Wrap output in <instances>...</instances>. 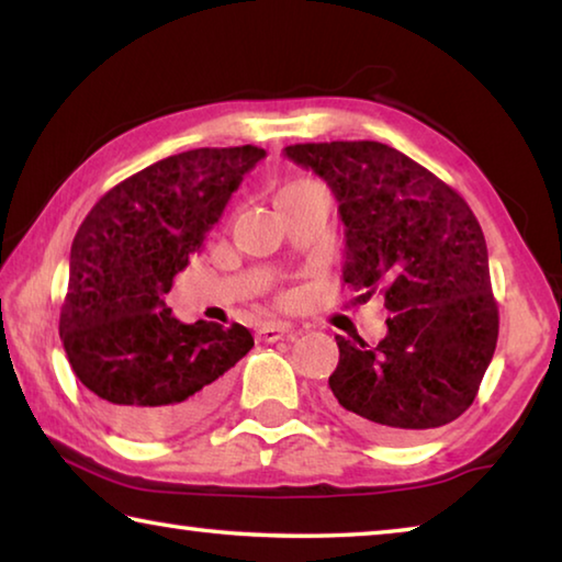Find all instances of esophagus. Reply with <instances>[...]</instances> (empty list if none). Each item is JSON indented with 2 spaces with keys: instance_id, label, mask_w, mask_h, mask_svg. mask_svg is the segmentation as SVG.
Segmentation results:
<instances>
[{
  "instance_id": "34e87169",
  "label": "esophagus",
  "mask_w": 562,
  "mask_h": 562,
  "mask_svg": "<svg viewBox=\"0 0 562 562\" xmlns=\"http://www.w3.org/2000/svg\"><path fill=\"white\" fill-rule=\"evenodd\" d=\"M290 327L288 325H282V322H268V325H262L260 329H258V337L262 339V341H278V339H282L284 335H290Z\"/></svg>"
}]
</instances>
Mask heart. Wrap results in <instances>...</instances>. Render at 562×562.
Instances as JSON below:
<instances>
[{"label":"heart","instance_id":"heart-1","mask_svg":"<svg viewBox=\"0 0 562 562\" xmlns=\"http://www.w3.org/2000/svg\"><path fill=\"white\" fill-rule=\"evenodd\" d=\"M310 186H315V183H310V180H292V183H288L280 190V195H288V193H294V190H302V188H310Z\"/></svg>","mask_w":562,"mask_h":562}]
</instances>
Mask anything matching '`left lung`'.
<instances>
[{"label": "left lung", "instance_id": "left-lung-1", "mask_svg": "<svg viewBox=\"0 0 562 562\" xmlns=\"http://www.w3.org/2000/svg\"><path fill=\"white\" fill-rule=\"evenodd\" d=\"M284 156L337 198L341 280L359 292L357 304L379 292L392 312L374 349L337 337L329 404L384 441L451 424L473 404L498 341L486 237L469 203L379 140L294 144Z\"/></svg>", "mask_w": 562, "mask_h": 562}]
</instances>
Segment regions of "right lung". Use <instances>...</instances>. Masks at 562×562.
<instances>
[{"label": "right lung", "instance_id": "1", "mask_svg": "<svg viewBox=\"0 0 562 562\" xmlns=\"http://www.w3.org/2000/svg\"><path fill=\"white\" fill-rule=\"evenodd\" d=\"M265 150L195 148L113 186L71 243L59 335L103 422L131 439L188 429L221 402L255 339L243 325H183L166 304L233 190Z\"/></svg>", "mask_w": 562, "mask_h": 562}]
</instances>
